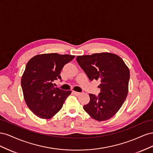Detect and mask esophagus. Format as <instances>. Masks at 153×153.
Listing matches in <instances>:
<instances>
[{"instance_id":"obj_1","label":"esophagus","mask_w":153,"mask_h":153,"mask_svg":"<svg viewBox=\"0 0 153 153\" xmlns=\"http://www.w3.org/2000/svg\"><path fill=\"white\" fill-rule=\"evenodd\" d=\"M73 93L75 94V96H79V95H80V92H76V91H73Z\"/></svg>"}]
</instances>
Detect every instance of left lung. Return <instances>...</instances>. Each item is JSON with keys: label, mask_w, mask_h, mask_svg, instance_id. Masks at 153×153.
Wrapping results in <instances>:
<instances>
[{"label": "left lung", "mask_w": 153, "mask_h": 153, "mask_svg": "<svg viewBox=\"0 0 153 153\" xmlns=\"http://www.w3.org/2000/svg\"><path fill=\"white\" fill-rule=\"evenodd\" d=\"M76 61L92 81H100L98 96L89 94L84 109L96 121L112 117L121 108L128 92L129 70L123 60L110 53L77 56Z\"/></svg>", "instance_id": "1"}]
</instances>
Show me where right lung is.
I'll list each match as a JSON object with an SVG mask.
<instances>
[{
	"instance_id": "obj_1",
	"label": "right lung",
	"mask_w": 153,
	"mask_h": 153,
	"mask_svg": "<svg viewBox=\"0 0 153 153\" xmlns=\"http://www.w3.org/2000/svg\"><path fill=\"white\" fill-rule=\"evenodd\" d=\"M74 58L68 54L46 53L36 55L27 62L21 85L26 104L36 116L50 119L62 107L71 91L55 87L53 82L61 80L62 69Z\"/></svg>"
}]
</instances>
